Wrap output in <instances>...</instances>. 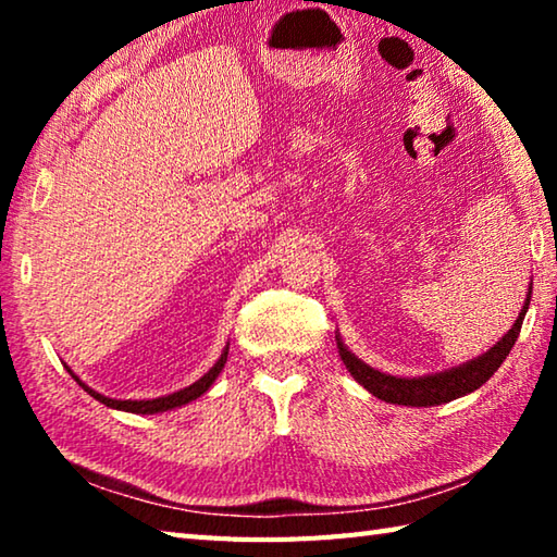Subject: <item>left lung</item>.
<instances>
[{
  "instance_id": "left-lung-1",
  "label": "left lung",
  "mask_w": 557,
  "mask_h": 557,
  "mask_svg": "<svg viewBox=\"0 0 557 557\" xmlns=\"http://www.w3.org/2000/svg\"><path fill=\"white\" fill-rule=\"evenodd\" d=\"M531 292H533V287H528L523 309L518 312L516 324L508 329L502 342L494 344L486 354L474 358V361L457 366V369L442 371L435 375H420V379H395V375L375 371L369 363H363L361 358H356L336 334L338 356H342V361L348 369V373H351L366 391L373 393L375 398H381L385 403L412 405V408H428V405L449 403L455 398H461V395H467L471 391L482 388V385L498 371V366L504 363V358L511 354L516 338H518V334H521V324H523V317L528 312V305H531Z\"/></svg>"
}]
</instances>
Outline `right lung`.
Segmentation results:
<instances>
[{
  "mask_svg": "<svg viewBox=\"0 0 557 557\" xmlns=\"http://www.w3.org/2000/svg\"><path fill=\"white\" fill-rule=\"evenodd\" d=\"M225 358H228V346L223 348V354H221L219 361L213 363V369H211L209 373H206V375H201L199 381L191 383V385H188V388H184V391H176V393H172V395H164V398H154V400H115V398H108V395H100V393H96L92 388H88V385L83 383V381L78 379V375H75V373L69 369V366H65V369H69V373L73 375L75 381H78V385H83V391H86L88 395H92V398H96V400H100L102 405H108V408L125 410V412H135V414H154V412H164V410H172V408H182V405L191 403V400L199 398V395H203L206 391L211 388L213 381L219 379V373L223 371V366H225Z\"/></svg>",
  "mask_w": 557,
  "mask_h": 557,
  "instance_id": "obj_1",
  "label": "right lung"
}]
</instances>
